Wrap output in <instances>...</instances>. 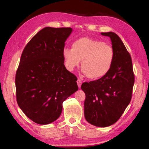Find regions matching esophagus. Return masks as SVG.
<instances>
[{
  "mask_svg": "<svg viewBox=\"0 0 149 149\" xmlns=\"http://www.w3.org/2000/svg\"><path fill=\"white\" fill-rule=\"evenodd\" d=\"M77 85H78V87L79 88H81V84H82V81L80 79H77Z\"/></svg>",
  "mask_w": 149,
  "mask_h": 149,
  "instance_id": "obj_1",
  "label": "esophagus"
}]
</instances>
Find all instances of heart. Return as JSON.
<instances>
[{
    "label": "heart",
    "instance_id": "b5f03b06",
    "mask_svg": "<svg viewBox=\"0 0 149 149\" xmlns=\"http://www.w3.org/2000/svg\"><path fill=\"white\" fill-rule=\"evenodd\" d=\"M63 56L70 71L74 70L82 61L84 74L91 79H99L111 69L115 51L111 46L102 41L83 37L72 43V49H63Z\"/></svg>",
    "mask_w": 149,
    "mask_h": 149
}]
</instances>
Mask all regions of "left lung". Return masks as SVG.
<instances>
[{"mask_svg":"<svg viewBox=\"0 0 149 149\" xmlns=\"http://www.w3.org/2000/svg\"><path fill=\"white\" fill-rule=\"evenodd\" d=\"M101 34L111 40L113 66L104 77L82 84L81 89L86 95L85 118L91 125L104 127L118 121L130 103L134 74L130 54L119 36L113 32Z\"/></svg>","mask_w":149,"mask_h":149,"instance_id":"obj_1","label":"left lung"}]
</instances>
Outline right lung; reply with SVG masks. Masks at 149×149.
Instances as JSON below:
<instances>
[{
    "label": "right lung",
    "mask_w": 149,
    "mask_h": 149,
    "mask_svg": "<svg viewBox=\"0 0 149 149\" xmlns=\"http://www.w3.org/2000/svg\"><path fill=\"white\" fill-rule=\"evenodd\" d=\"M70 27H45L22 52L16 72L18 106L28 118L41 125L58 119L63 102L77 91V77L65 68L63 50Z\"/></svg>",
    "instance_id": "add662e5"
}]
</instances>
